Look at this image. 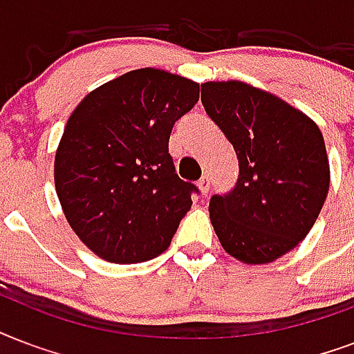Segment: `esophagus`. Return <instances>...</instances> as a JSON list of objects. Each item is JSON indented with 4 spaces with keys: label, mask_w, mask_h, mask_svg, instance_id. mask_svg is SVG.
<instances>
[{
    "label": "esophagus",
    "mask_w": 354,
    "mask_h": 354,
    "mask_svg": "<svg viewBox=\"0 0 354 354\" xmlns=\"http://www.w3.org/2000/svg\"><path fill=\"white\" fill-rule=\"evenodd\" d=\"M197 186H199L201 196H207L208 190H210V180H208V177H201V179L197 180Z\"/></svg>",
    "instance_id": "esophagus-1"
}]
</instances>
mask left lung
Masks as SVG:
<instances>
[{
	"instance_id": "obj_1",
	"label": "left lung",
	"mask_w": 354,
	"mask_h": 354,
	"mask_svg": "<svg viewBox=\"0 0 354 354\" xmlns=\"http://www.w3.org/2000/svg\"><path fill=\"white\" fill-rule=\"evenodd\" d=\"M201 103L234 147L240 177L210 199L221 248L243 264H270L310 232L328 194L325 140L303 111L243 81H207Z\"/></svg>"
}]
</instances>
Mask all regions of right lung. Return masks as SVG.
Returning <instances> with one entry per match:
<instances>
[{"instance_id":"obj_1","label":"right lung","mask_w":354,"mask_h":354,"mask_svg":"<svg viewBox=\"0 0 354 354\" xmlns=\"http://www.w3.org/2000/svg\"><path fill=\"white\" fill-rule=\"evenodd\" d=\"M197 100L196 81L140 68L92 90L70 114L55 151V190L73 232L100 259L138 264L169 248L196 190L175 174L169 134Z\"/></svg>"}]
</instances>
